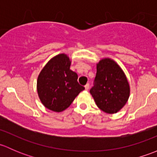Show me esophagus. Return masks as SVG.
Returning a JSON list of instances; mask_svg holds the SVG:
<instances>
[{
    "instance_id": "34e87169",
    "label": "esophagus",
    "mask_w": 157,
    "mask_h": 157,
    "mask_svg": "<svg viewBox=\"0 0 157 157\" xmlns=\"http://www.w3.org/2000/svg\"><path fill=\"white\" fill-rule=\"evenodd\" d=\"M85 90H86V91H87V90H89V88H90V84H89V83H87V84H86L85 85Z\"/></svg>"
}]
</instances>
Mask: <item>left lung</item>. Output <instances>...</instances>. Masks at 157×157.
Returning <instances> with one entry per match:
<instances>
[{
  "mask_svg": "<svg viewBox=\"0 0 157 157\" xmlns=\"http://www.w3.org/2000/svg\"><path fill=\"white\" fill-rule=\"evenodd\" d=\"M130 84L116 61L103 58L96 64L95 85L90 93L98 108L108 114L119 112L130 96Z\"/></svg>",
  "mask_w": 157,
  "mask_h": 157,
  "instance_id": "8db88e82",
  "label": "left lung"
}]
</instances>
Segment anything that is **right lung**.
Returning a JSON list of instances; mask_svg holds the SVG:
<instances>
[{
    "instance_id": "add662e5",
    "label": "right lung",
    "mask_w": 157,
    "mask_h": 157,
    "mask_svg": "<svg viewBox=\"0 0 157 157\" xmlns=\"http://www.w3.org/2000/svg\"><path fill=\"white\" fill-rule=\"evenodd\" d=\"M71 64L67 54H58L49 60L38 76V96L49 110L55 112L65 110L84 90L77 82V73L70 69Z\"/></svg>"
}]
</instances>
